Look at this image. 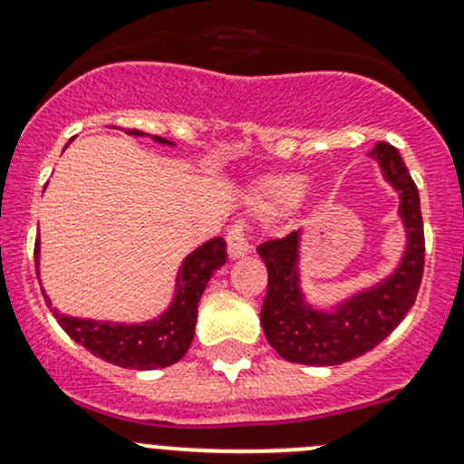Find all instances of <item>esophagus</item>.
<instances>
[{
  "label": "esophagus",
  "instance_id": "34e87169",
  "mask_svg": "<svg viewBox=\"0 0 464 464\" xmlns=\"http://www.w3.org/2000/svg\"><path fill=\"white\" fill-rule=\"evenodd\" d=\"M227 245H228V257L237 260V257L251 253V242L246 237L245 224H233L227 233Z\"/></svg>",
  "mask_w": 464,
  "mask_h": 464
}]
</instances>
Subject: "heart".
<instances>
[{"mask_svg":"<svg viewBox=\"0 0 464 464\" xmlns=\"http://www.w3.org/2000/svg\"><path fill=\"white\" fill-rule=\"evenodd\" d=\"M304 191V178L302 175H277V178L265 179L260 184V199L273 207H286L294 204Z\"/></svg>","mask_w":464,"mask_h":464,"instance_id":"obj_1","label":"heart"}]
</instances>
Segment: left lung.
I'll list each match as a JSON object with an SVG mask.
<instances>
[{
	"instance_id": "1",
	"label": "left lung",
	"mask_w": 464,
	"mask_h": 464,
	"mask_svg": "<svg viewBox=\"0 0 464 464\" xmlns=\"http://www.w3.org/2000/svg\"><path fill=\"white\" fill-rule=\"evenodd\" d=\"M382 178L400 193L398 216L407 233L402 260L392 276L338 302L331 311L314 309L300 285V231L262 242L257 253L269 271L260 320L266 340L289 362L334 367L378 347L416 302L425 269V228L420 195L398 149L378 142L372 150Z\"/></svg>"
}]
</instances>
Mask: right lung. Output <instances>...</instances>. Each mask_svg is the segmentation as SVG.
I'll use <instances>...</instances> for the list:
<instances>
[{
    "label": "right lung",
    "mask_w": 464,
    "mask_h": 464,
    "mask_svg": "<svg viewBox=\"0 0 464 464\" xmlns=\"http://www.w3.org/2000/svg\"><path fill=\"white\" fill-rule=\"evenodd\" d=\"M129 135L144 138L142 130H126ZM158 144H173L169 140L153 135ZM227 262V242L222 237L204 242L184 257L182 266L175 280V297L160 318L138 324H121V322H102L72 318V315L57 314L53 309L62 329L89 349L92 355L117 364L124 369H164L182 360L193 343L195 322H198V304L207 289L208 280L213 277L219 266ZM35 269L39 273V240L35 242ZM44 300L51 306V297L42 291Z\"/></svg>",
    "instance_id": "1"
}]
</instances>
